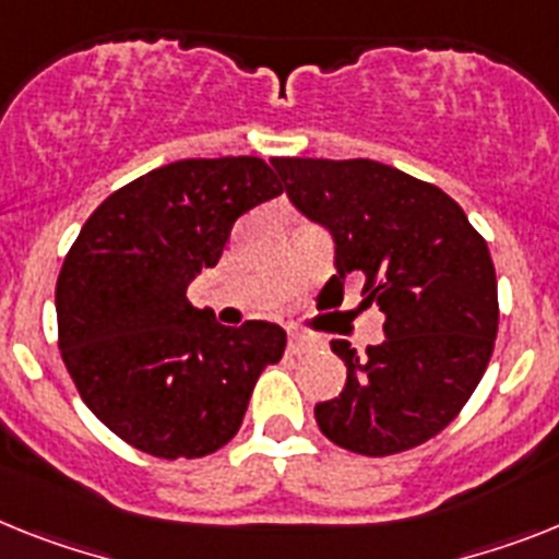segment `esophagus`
<instances>
[{
	"label": "esophagus",
	"instance_id": "esophagus-1",
	"mask_svg": "<svg viewBox=\"0 0 559 559\" xmlns=\"http://www.w3.org/2000/svg\"><path fill=\"white\" fill-rule=\"evenodd\" d=\"M312 346H316V341H312V337H307V335H301V332H293V335H289V341H287L289 355H304V352H309Z\"/></svg>",
	"mask_w": 559,
	"mask_h": 559
}]
</instances>
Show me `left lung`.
<instances>
[{
  "label": "left lung",
  "instance_id": "obj_1",
  "mask_svg": "<svg viewBox=\"0 0 559 559\" xmlns=\"http://www.w3.org/2000/svg\"><path fill=\"white\" fill-rule=\"evenodd\" d=\"M309 222L330 229V284L364 275V304L386 316L383 344L346 341V386L316 406L321 431L367 457L406 452L452 424L489 367L497 278L489 247L454 199L372 158H272ZM344 287V284H341Z\"/></svg>",
  "mask_w": 559,
  "mask_h": 559
}]
</instances>
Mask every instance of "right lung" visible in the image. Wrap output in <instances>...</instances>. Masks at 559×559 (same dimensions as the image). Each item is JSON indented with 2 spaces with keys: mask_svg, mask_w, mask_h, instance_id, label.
<instances>
[{
  "mask_svg": "<svg viewBox=\"0 0 559 559\" xmlns=\"http://www.w3.org/2000/svg\"><path fill=\"white\" fill-rule=\"evenodd\" d=\"M264 158L164 164L107 195L56 281L59 349L87 409L153 457H204L236 438L258 374L278 364V323H215L187 301L233 224L281 195Z\"/></svg>",
  "mask_w": 559,
  "mask_h": 559,
  "instance_id": "1",
  "label": "right lung"
}]
</instances>
